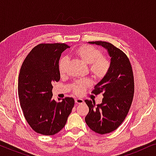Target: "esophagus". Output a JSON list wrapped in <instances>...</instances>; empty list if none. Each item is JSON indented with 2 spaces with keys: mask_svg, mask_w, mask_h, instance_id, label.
<instances>
[{
  "mask_svg": "<svg viewBox=\"0 0 156 156\" xmlns=\"http://www.w3.org/2000/svg\"><path fill=\"white\" fill-rule=\"evenodd\" d=\"M74 101H75V103L76 104H82L84 103V100L82 99H75Z\"/></svg>",
  "mask_w": 156,
  "mask_h": 156,
  "instance_id": "1",
  "label": "esophagus"
}]
</instances>
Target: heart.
<instances>
[{
	"instance_id": "1",
	"label": "heart",
	"mask_w": 156,
	"mask_h": 156,
	"mask_svg": "<svg viewBox=\"0 0 156 156\" xmlns=\"http://www.w3.org/2000/svg\"><path fill=\"white\" fill-rule=\"evenodd\" d=\"M74 55L88 66V71L91 76L97 80H101L107 75L111 67V60L107 56L103 55L99 48L90 44H82L76 48ZM68 58L63 57L59 62V72L62 76L67 74ZM91 81L86 80L75 81L71 86V90L74 94L81 95L84 93L87 87L91 85Z\"/></svg>"
}]
</instances>
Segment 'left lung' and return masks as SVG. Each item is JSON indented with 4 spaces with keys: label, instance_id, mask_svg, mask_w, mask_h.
<instances>
[{
    "label": "left lung",
    "instance_id": "1",
    "mask_svg": "<svg viewBox=\"0 0 156 156\" xmlns=\"http://www.w3.org/2000/svg\"><path fill=\"white\" fill-rule=\"evenodd\" d=\"M89 42L104 47L111 57L109 72L91 92L103 94L102 103L96 106L94 101H84L89 109L86 123L96 133L106 134L119 128L129 113L134 94L133 70L127 55L114 44L104 41Z\"/></svg>",
    "mask_w": 156,
    "mask_h": 156
}]
</instances>
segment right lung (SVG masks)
I'll use <instances>...</instances> for the list:
<instances>
[{
	"instance_id": "right-lung-1",
	"label": "right lung",
	"mask_w": 156,
	"mask_h": 156,
	"mask_svg": "<svg viewBox=\"0 0 156 156\" xmlns=\"http://www.w3.org/2000/svg\"><path fill=\"white\" fill-rule=\"evenodd\" d=\"M69 46L65 43L40 44L21 66L18 97L27 122L37 133L52 136L65 126L74 105L72 97L60 102L52 99V83L59 82V60Z\"/></svg>"
}]
</instances>
